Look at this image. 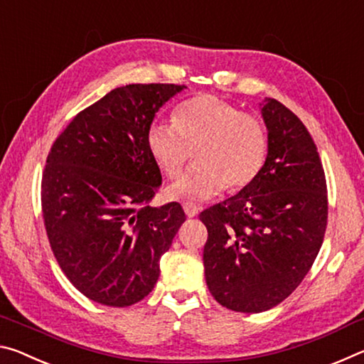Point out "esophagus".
Instances as JSON below:
<instances>
[{"mask_svg":"<svg viewBox=\"0 0 364 364\" xmlns=\"http://www.w3.org/2000/svg\"><path fill=\"white\" fill-rule=\"evenodd\" d=\"M183 210L188 215L189 218H194L197 213L200 212V207L193 204V202H183Z\"/></svg>","mask_w":364,"mask_h":364,"instance_id":"34e87169","label":"esophagus"}]
</instances>
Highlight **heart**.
<instances>
[{"mask_svg":"<svg viewBox=\"0 0 364 364\" xmlns=\"http://www.w3.org/2000/svg\"><path fill=\"white\" fill-rule=\"evenodd\" d=\"M146 146L170 180L180 176L194 151L197 164L168 189V196L205 200L226 186L241 191L257 180L267 160L268 134L254 114L213 95H199L175 109L173 125L152 123Z\"/></svg>","mask_w":364,"mask_h":364,"instance_id":"1","label":"heart"}]
</instances>
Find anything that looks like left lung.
I'll list each match as a JSON object with an SVG mask.
<instances>
[{
	"label": "left lung",
	"mask_w": 364,
	"mask_h": 364,
	"mask_svg": "<svg viewBox=\"0 0 364 364\" xmlns=\"http://www.w3.org/2000/svg\"><path fill=\"white\" fill-rule=\"evenodd\" d=\"M268 154L257 180L199 215L204 268L220 305L260 313L287 299L310 271L328 225V188L315 141L284 104L267 97Z\"/></svg>",
	"instance_id": "left-lung-1"
}]
</instances>
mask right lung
Listing matches in <instances>:
<instances>
[{
    "instance_id": "right-lung-1",
    "label": "right lung",
    "mask_w": 364,
    "mask_h": 364,
    "mask_svg": "<svg viewBox=\"0 0 364 364\" xmlns=\"http://www.w3.org/2000/svg\"><path fill=\"white\" fill-rule=\"evenodd\" d=\"M184 85H127L73 117L41 178V210L60 269L85 297L130 306L149 294L159 260L186 220L170 202L151 207L162 175L146 134Z\"/></svg>"
}]
</instances>
